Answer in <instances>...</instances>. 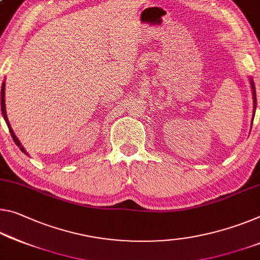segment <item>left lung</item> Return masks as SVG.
<instances>
[{
	"label": "left lung",
	"instance_id": "obj_1",
	"mask_svg": "<svg viewBox=\"0 0 260 260\" xmlns=\"http://www.w3.org/2000/svg\"><path fill=\"white\" fill-rule=\"evenodd\" d=\"M251 85H252V94H253V109L256 110V105H257V100H256V90H254V85L253 82L251 80ZM253 115H254V111H253Z\"/></svg>",
	"mask_w": 260,
	"mask_h": 260
}]
</instances>
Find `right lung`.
I'll return each mask as SVG.
<instances>
[{
  "label": "right lung",
  "instance_id": "obj_1",
  "mask_svg": "<svg viewBox=\"0 0 260 260\" xmlns=\"http://www.w3.org/2000/svg\"><path fill=\"white\" fill-rule=\"evenodd\" d=\"M4 83L2 84V89H1V111H2V114H3V118H4V120H6V122H7V125H8V128H9V132H10V134H11V137H12V140H14L15 141V143L16 145H17L18 147H19V149L22 150L24 154H26V151L24 150V148L22 147V145H20V142L18 141V139H17V137H16L15 135V133H14V131H12V128H11V126H10V123H9V120H8V117H7V112H6V101H4V96H6V93H4ZM27 155V154H26Z\"/></svg>",
  "mask_w": 260,
  "mask_h": 260
}]
</instances>
